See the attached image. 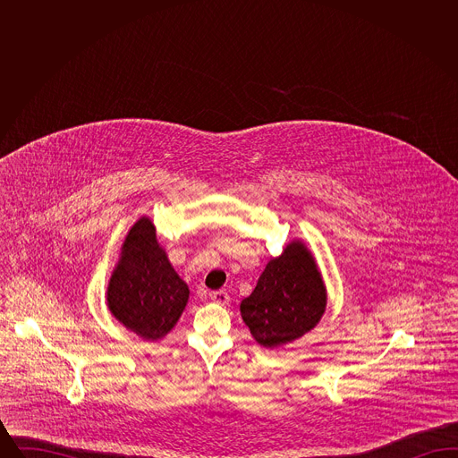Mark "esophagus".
Returning <instances> with one entry per match:
<instances>
[{"label":"esophagus","mask_w":458,"mask_h":458,"mask_svg":"<svg viewBox=\"0 0 458 458\" xmlns=\"http://www.w3.org/2000/svg\"><path fill=\"white\" fill-rule=\"evenodd\" d=\"M211 301H213L215 304L226 305L230 302V295H228L226 292H223V290H218V292H213V293H211Z\"/></svg>","instance_id":"obj_1"}]
</instances>
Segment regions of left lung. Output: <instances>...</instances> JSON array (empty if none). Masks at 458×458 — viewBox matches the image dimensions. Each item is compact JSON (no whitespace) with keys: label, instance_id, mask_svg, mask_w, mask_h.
I'll return each mask as SVG.
<instances>
[{"label":"left lung","instance_id":"1","mask_svg":"<svg viewBox=\"0 0 458 458\" xmlns=\"http://www.w3.org/2000/svg\"><path fill=\"white\" fill-rule=\"evenodd\" d=\"M327 310V288L310 250L301 240L266 264L254 292L240 304L243 323L266 349L304 336Z\"/></svg>","mask_w":458,"mask_h":458}]
</instances>
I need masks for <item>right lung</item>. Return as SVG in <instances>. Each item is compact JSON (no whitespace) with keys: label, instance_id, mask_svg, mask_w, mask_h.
<instances>
[{"label":"right lung","instance_id":"right-lung-1","mask_svg":"<svg viewBox=\"0 0 458 458\" xmlns=\"http://www.w3.org/2000/svg\"><path fill=\"white\" fill-rule=\"evenodd\" d=\"M189 293V286L156 240L153 221L142 216L127 233L109 278L106 301L111 314L137 336L156 342L174 329Z\"/></svg>","mask_w":458,"mask_h":458}]
</instances>
